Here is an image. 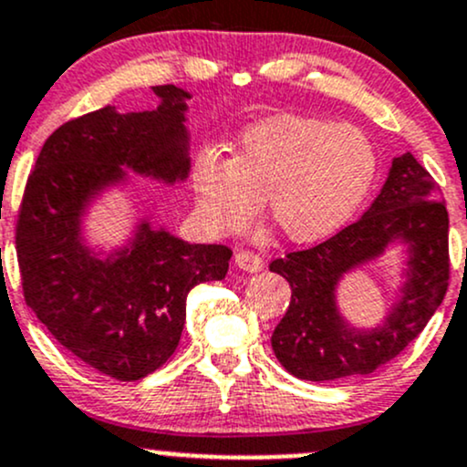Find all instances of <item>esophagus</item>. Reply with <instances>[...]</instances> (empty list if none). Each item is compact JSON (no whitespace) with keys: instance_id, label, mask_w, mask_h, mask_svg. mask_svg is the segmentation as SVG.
Listing matches in <instances>:
<instances>
[{"instance_id":"34e87169","label":"esophagus","mask_w":467,"mask_h":467,"mask_svg":"<svg viewBox=\"0 0 467 467\" xmlns=\"http://www.w3.org/2000/svg\"><path fill=\"white\" fill-rule=\"evenodd\" d=\"M234 264L245 270V273H259V270H264V259L257 253H253V250H237L234 253Z\"/></svg>"}]
</instances>
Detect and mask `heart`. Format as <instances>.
I'll use <instances>...</instances> for the list:
<instances>
[{"mask_svg":"<svg viewBox=\"0 0 467 467\" xmlns=\"http://www.w3.org/2000/svg\"><path fill=\"white\" fill-rule=\"evenodd\" d=\"M377 168L375 146L357 126L281 115L245 130L230 159L199 150L191 182L214 233L248 228L265 199L270 223L290 242L308 244L357 213Z\"/></svg>","mask_w":467,"mask_h":467,"instance_id":"b5f03b06","label":"heart"}]
</instances>
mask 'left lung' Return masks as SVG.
<instances>
[{"instance_id": "8db88e82", "label": "left lung", "mask_w": 467, "mask_h": 467, "mask_svg": "<svg viewBox=\"0 0 467 467\" xmlns=\"http://www.w3.org/2000/svg\"><path fill=\"white\" fill-rule=\"evenodd\" d=\"M448 223L441 188L406 152L394 159L381 192L361 219L308 250L275 259L270 270L292 288L288 310L270 339L281 366L306 381H335L370 375L392 361L421 335L448 292ZM394 241L409 245L402 299L383 327L350 328L336 310V284Z\"/></svg>"}]
</instances>
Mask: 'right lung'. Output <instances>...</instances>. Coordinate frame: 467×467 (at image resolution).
I'll list each match as a JSON object with an SVG mask.
<instances>
[{
    "label": "right lung",
    "instance_id": "1",
    "mask_svg": "<svg viewBox=\"0 0 467 467\" xmlns=\"http://www.w3.org/2000/svg\"><path fill=\"white\" fill-rule=\"evenodd\" d=\"M157 110L115 106L66 121L44 143L17 214L24 299L77 358L119 381L161 368L182 339L186 296L228 273L233 250L188 244L148 219L130 245L99 259L81 239V214L124 168L175 183L188 177L186 90L155 86Z\"/></svg>",
    "mask_w": 467,
    "mask_h": 467
}]
</instances>
